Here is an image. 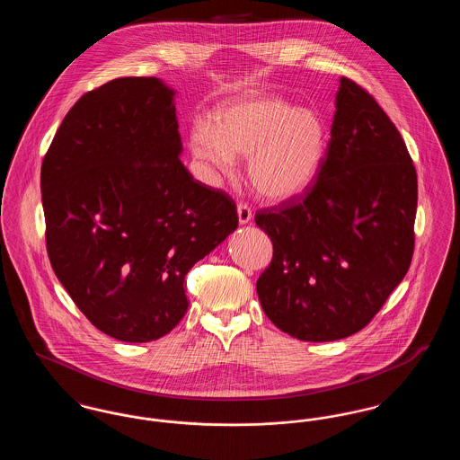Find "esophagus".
<instances>
[{
	"instance_id": "1",
	"label": "esophagus",
	"mask_w": 460,
	"mask_h": 460,
	"mask_svg": "<svg viewBox=\"0 0 460 460\" xmlns=\"http://www.w3.org/2000/svg\"><path fill=\"white\" fill-rule=\"evenodd\" d=\"M252 217H253L252 208L244 201H240L238 203V219H240V224H248Z\"/></svg>"
}]
</instances>
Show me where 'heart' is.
<instances>
[{
	"mask_svg": "<svg viewBox=\"0 0 460 460\" xmlns=\"http://www.w3.org/2000/svg\"><path fill=\"white\" fill-rule=\"evenodd\" d=\"M193 155L229 174L234 156L250 158L248 179L270 201L300 197L319 174L326 129L317 115L279 100L250 98L219 110L216 124L191 134Z\"/></svg>",
	"mask_w": 460,
	"mask_h": 460,
	"instance_id": "1",
	"label": "heart"
}]
</instances>
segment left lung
I'll return each instance as SVG.
<instances>
[{"label":"left lung","mask_w":460,"mask_h":460,"mask_svg":"<svg viewBox=\"0 0 460 460\" xmlns=\"http://www.w3.org/2000/svg\"><path fill=\"white\" fill-rule=\"evenodd\" d=\"M416 208L403 137L371 93L341 77L315 182L255 214L274 246L257 281L265 315L304 341L366 328L411 267Z\"/></svg>","instance_id":"8db88e82"}]
</instances>
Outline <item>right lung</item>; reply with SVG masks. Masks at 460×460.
Listing matches in <instances>:
<instances>
[{
    "mask_svg": "<svg viewBox=\"0 0 460 460\" xmlns=\"http://www.w3.org/2000/svg\"><path fill=\"white\" fill-rule=\"evenodd\" d=\"M172 100L155 77L88 91L41 165L51 267L89 323L128 343L179 324L186 274L238 227L233 198L177 158Z\"/></svg>",
    "mask_w": 460,
    "mask_h": 460,
    "instance_id": "obj_1",
    "label": "right lung"
}]
</instances>
